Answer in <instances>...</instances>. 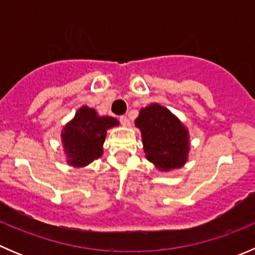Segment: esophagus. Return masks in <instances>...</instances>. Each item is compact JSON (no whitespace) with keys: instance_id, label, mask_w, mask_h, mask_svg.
I'll return each instance as SVG.
<instances>
[{"instance_id":"esophagus-1","label":"esophagus","mask_w":255,"mask_h":255,"mask_svg":"<svg viewBox=\"0 0 255 255\" xmlns=\"http://www.w3.org/2000/svg\"><path fill=\"white\" fill-rule=\"evenodd\" d=\"M120 122H121V125L125 126V127L129 126V120H128L127 116H121V117H120Z\"/></svg>"}]
</instances>
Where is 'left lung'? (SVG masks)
<instances>
[{
  "label": "left lung",
  "instance_id": "left-lung-1",
  "mask_svg": "<svg viewBox=\"0 0 255 255\" xmlns=\"http://www.w3.org/2000/svg\"><path fill=\"white\" fill-rule=\"evenodd\" d=\"M146 159L159 170L181 168L189 153V133L179 120L158 104L142 109L135 120Z\"/></svg>",
  "mask_w": 255,
  "mask_h": 255
}]
</instances>
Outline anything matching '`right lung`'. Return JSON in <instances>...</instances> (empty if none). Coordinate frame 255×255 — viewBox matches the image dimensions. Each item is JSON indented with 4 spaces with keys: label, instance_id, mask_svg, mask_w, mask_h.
I'll list each match as a JSON object with an SVG mask.
<instances>
[{
    "label": "right lung",
    "instance_id": "add662e5",
    "mask_svg": "<svg viewBox=\"0 0 255 255\" xmlns=\"http://www.w3.org/2000/svg\"><path fill=\"white\" fill-rule=\"evenodd\" d=\"M118 126L113 117H99L94 109L82 106L61 133L68 163L85 166L102 155V145L109 128Z\"/></svg>",
    "mask_w": 255,
    "mask_h": 255
}]
</instances>
